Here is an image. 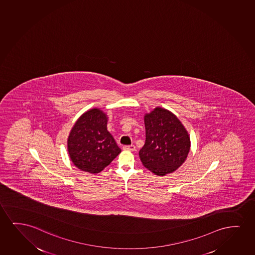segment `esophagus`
<instances>
[{
	"label": "esophagus",
	"instance_id": "obj_1",
	"mask_svg": "<svg viewBox=\"0 0 255 255\" xmlns=\"http://www.w3.org/2000/svg\"><path fill=\"white\" fill-rule=\"evenodd\" d=\"M123 149L125 150H129V151H134V150H136V147L135 145H126V146L123 147Z\"/></svg>",
	"mask_w": 255,
	"mask_h": 255
}]
</instances>
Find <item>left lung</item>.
Wrapping results in <instances>:
<instances>
[{"label": "left lung", "instance_id": "1", "mask_svg": "<svg viewBox=\"0 0 255 255\" xmlns=\"http://www.w3.org/2000/svg\"><path fill=\"white\" fill-rule=\"evenodd\" d=\"M145 143L139 150L144 167L157 176L176 171L186 160L191 147L188 132L166 109L156 107L144 115Z\"/></svg>", "mask_w": 255, "mask_h": 255}]
</instances>
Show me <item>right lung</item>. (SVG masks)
I'll list each match as a JSON object with an SVG mask.
<instances>
[{
	"instance_id": "1",
	"label": "right lung",
	"mask_w": 255,
	"mask_h": 255,
	"mask_svg": "<svg viewBox=\"0 0 255 255\" xmlns=\"http://www.w3.org/2000/svg\"><path fill=\"white\" fill-rule=\"evenodd\" d=\"M108 116L93 108L75 123L67 141L70 159L81 171L98 173L120 152L114 137L107 129Z\"/></svg>"
}]
</instances>
